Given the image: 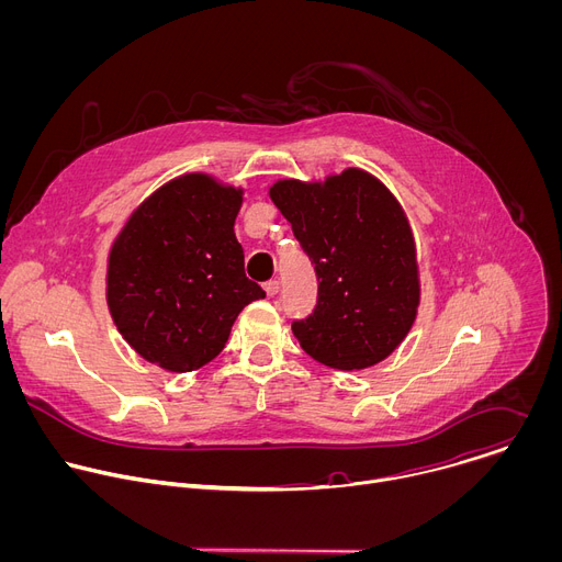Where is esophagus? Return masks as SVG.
<instances>
[{
  "mask_svg": "<svg viewBox=\"0 0 562 562\" xmlns=\"http://www.w3.org/2000/svg\"><path fill=\"white\" fill-rule=\"evenodd\" d=\"M265 291H267L269 297H276V295L280 293V282H278V280H269V282L265 284Z\"/></svg>",
  "mask_w": 562,
  "mask_h": 562,
  "instance_id": "1",
  "label": "esophagus"
}]
</instances>
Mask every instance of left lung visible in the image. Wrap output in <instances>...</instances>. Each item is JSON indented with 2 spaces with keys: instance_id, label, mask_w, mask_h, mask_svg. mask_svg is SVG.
Returning a JSON list of instances; mask_svg holds the SVG:
<instances>
[{
  "instance_id": "1",
  "label": "left lung",
  "mask_w": 562,
  "mask_h": 562,
  "mask_svg": "<svg viewBox=\"0 0 562 562\" xmlns=\"http://www.w3.org/2000/svg\"><path fill=\"white\" fill-rule=\"evenodd\" d=\"M317 276L311 315L291 325L300 347L340 371L378 364L403 342L420 304L416 243L393 193L362 169L269 189Z\"/></svg>"
}]
</instances>
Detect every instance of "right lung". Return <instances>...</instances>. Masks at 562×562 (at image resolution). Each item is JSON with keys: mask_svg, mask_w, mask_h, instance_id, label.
<instances>
[{"mask_svg": "<svg viewBox=\"0 0 562 562\" xmlns=\"http://www.w3.org/2000/svg\"><path fill=\"white\" fill-rule=\"evenodd\" d=\"M239 206L243 189L187 173L148 195L115 237L106 302L144 360L176 373L204 367L239 311L265 297L233 231Z\"/></svg>", "mask_w": 562, "mask_h": 562, "instance_id": "add662e5", "label": "right lung"}]
</instances>
